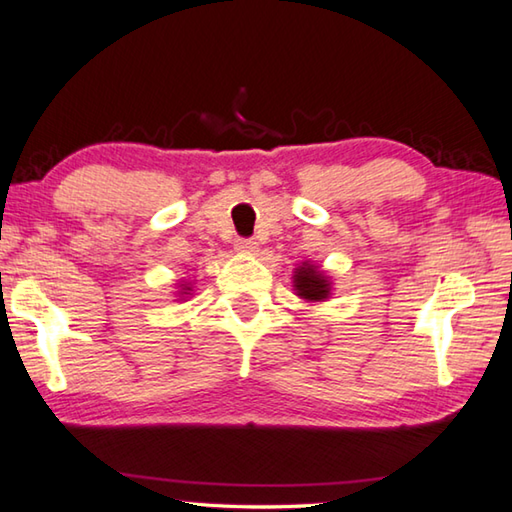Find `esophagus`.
I'll list each match as a JSON object with an SVG mask.
<instances>
[{
    "label": "esophagus",
    "mask_w": 512,
    "mask_h": 512,
    "mask_svg": "<svg viewBox=\"0 0 512 512\" xmlns=\"http://www.w3.org/2000/svg\"><path fill=\"white\" fill-rule=\"evenodd\" d=\"M235 248L239 250V253L253 255V253H257V241H255V239H244V237H239V239L235 241Z\"/></svg>",
    "instance_id": "34e87169"
}]
</instances>
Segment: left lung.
Returning a JSON list of instances; mask_svg holds the SVG:
<instances>
[{"instance_id": "left-lung-1", "label": "left lung", "mask_w": 512, "mask_h": 512, "mask_svg": "<svg viewBox=\"0 0 512 512\" xmlns=\"http://www.w3.org/2000/svg\"><path fill=\"white\" fill-rule=\"evenodd\" d=\"M293 287H296L300 298L309 302H320L329 296V282L325 280V275L309 264H302L293 275Z\"/></svg>"}]
</instances>
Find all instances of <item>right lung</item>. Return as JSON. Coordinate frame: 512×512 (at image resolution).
Segmentation results:
<instances>
[{
    "instance_id": "1",
    "label": "right lung",
    "mask_w": 512,
    "mask_h": 512,
    "mask_svg": "<svg viewBox=\"0 0 512 512\" xmlns=\"http://www.w3.org/2000/svg\"><path fill=\"white\" fill-rule=\"evenodd\" d=\"M185 291H189V289H185Z\"/></svg>"
}]
</instances>
